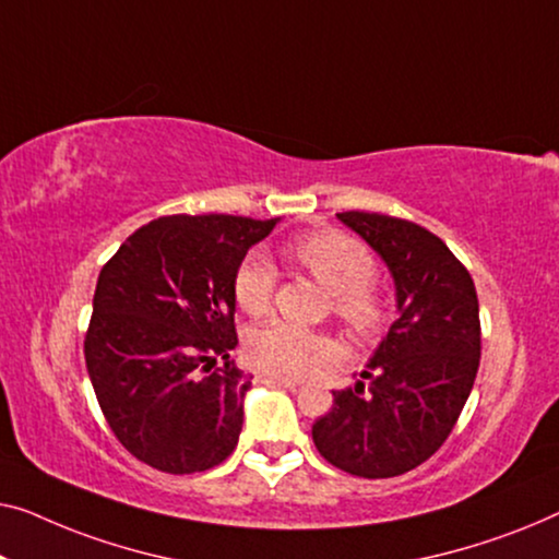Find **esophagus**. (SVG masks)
Listing matches in <instances>:
<instances>
[{"mask_svg":"<svg viewBox=\"0 0 559 559\" xmlns=\"http://www.w3.org/2000/svg\"><path fill=\"white\" fill-rule=\"evenodd\" d=\"M258 380L269 382V384H278V388H296V384H301V380H294V377H281L273 372H258Z\"/></svg>","mask_w":559,"mask_h":559,"instance_id":"obj_1","label":"esophagus"}]
</instances>
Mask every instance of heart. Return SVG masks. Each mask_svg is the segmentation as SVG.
<instances>
[{
	"instance_id": "1",
	"label": "heart",
	"mask_w": 559,
	"mask_h": 559,
	"mask_svg": "<svg viewBox=\"0 0 559 559\" xmlns=\"http://www.w3.org/2000/svg\"><path fill=\"white\" fill-rule=\"evenodd\" d=\"M290 255L334 294V313L349 332L372 336L388 324V298L372 281L374 258L357 238L340 230H317L290 242ZM276 269L263 253H248L233 273V298L248 317L269 311ZM246 352L255 367L281 377H306L340 359L334 336L306 332L286 321L255 329Z\"/></svg>"
}]
</instances>
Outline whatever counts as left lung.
Returning a JSON list of instances; mask_svg holds the SVG:
<instances>
[{
	"label": "left lung",
	"mask_w": 559,
	"mask_h": 559,
	"mask_svg": "<svg viewBox=\"0 0 559 559\" xmlns=\"http://www.w3.org/2000/svg\"><path fill=\"white\" fill-rule=\"evenodd\" d=\"M395 278L400 317L355 388L313 423L317 451L361 478H390L428 461L459 420L481 359L471 273L426 227L380 212H340Z\"/></svg>",
	"instance_id": "obj_1"
}]
</instances>
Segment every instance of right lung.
Returning a JSON list of instances; mask_svg holds the SVG:
<instances>
[{
    "mask_svg": "<svg viewBox=\"0 0 559 559\" xmlns=\"http://www.w3.org/2000/svg\"><path fill=\"white\" fill-rule=\"evenodd\" d=\"M278 217L167 215L100 269L83 352L114 436L146 466L198 474L238 445L253 374L230 361L233 273Z\"/></svg>",
    "mask_w": 559,
    "mask_h": 559,
    "instance_id": "obj_1",
    "label": "right lung"
}]
</instances>
